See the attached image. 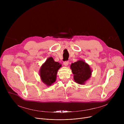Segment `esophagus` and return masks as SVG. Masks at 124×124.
<instances>
[{
	"label": "esophagus",
	"instance_id": "obj_1",
	"mask_svg": "<svg viewBox=\"0 0 124 124\" xmlns=\"http://www.w3.org/2000/svg\"><path fill=\"white\" fill-rule=\"evenodd\" d=\"M63 64L65 66H67L69 64V61H65L63 62Z\"/></svg>",
	"mask_w": 124,
	"mask_h": 124
}]
</instances>
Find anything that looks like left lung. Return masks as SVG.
<instances>
[{"instance_id":"8db88e82","label":"left lung","mask_w":124,"mask_h":124,"mask_svg":"<svg viewBox=\"0 0 124 124\" xmlns=\"http://www.w3.org/2000/svg\"><path fill=\"white\" fill-rule=\"evenodd\" d=\"M74 74L75 81L79 84H85L91 77L92 70L89 65L82 60H79L72 63L70 66Z\"/></svg>"}]
</instances>
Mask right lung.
Instances as JSON below:
<instances>
[{"mask_svg": "<svg viewBox=\"0 0 124 124\" xmlns=\"http://www.w3.org/2000/svg\"><path fill=\"white\" fill-rule=\"evenodd\" d=\"M61 66L60 63L55 62L52 57L48 58L42 64L39 70V75L42 82L47 86L55 82L57 72Z\"/></svg>", "mask_w": 124, "mask_h": 124, "instance_id": "add662e5", "label": "right lung"}]
</instances>
